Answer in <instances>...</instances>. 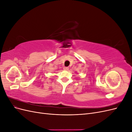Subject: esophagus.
Returning <instances> with one entry per match:
<instances>
[{
    "instance_id": "esophagus-1",
    "label": "esophagus",
    "mask_w": 132,
    "mask_h": 132,
    "mask_svg": "<svg viewBox=\"0 0 132 132\" xmlns=\"http://www.w3.org/2000/svg\"><path fill=\"white\" fill-rule=\"evenodd\" d=\"M64 70H69V68L68 67H64Z\"/></svg>"
}]
</instances>
